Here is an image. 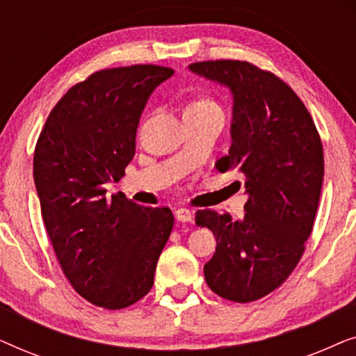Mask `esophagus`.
Instances as JSON below:
<instances>
[{
    "mask_svg": "<svg viewBox=\"0 0 356 356\" xmlns=\"http://www.w3.org/2000/svg\"><path fill=\"white\" fill-rule=\"evenodd\" d=\"M175 217H177L178 222H191L193 213L186 207H179V209H177V211H175Z\"/></svg>",
    "mask_w": 356,
    "mask_h": 356,
    "instance_id": "esophagus-1",
    "label": "esophagus"
}]
</instances>
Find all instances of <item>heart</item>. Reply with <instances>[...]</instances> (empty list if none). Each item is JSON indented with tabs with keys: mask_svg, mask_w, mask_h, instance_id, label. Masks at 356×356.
<instances>
[{
	"mask_svg": "<svg viewBox=\"0 0 356 356\" xmlns=\"http://www.w3.org/2000/svg\"><path fill=\"white\" fill-rule=\"evenodd\" d=\"M191 105H216V102L209 100V99H199L196 102H193Z\"/></svg>",
	"mask_w": 356,
	"mask_h": 356,
	"instance_id": "1",
	"label": "heart"
}]
</instances>
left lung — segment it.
Here are the masks:
<instances>
[{
	"label": "left lung",
	"instance_id": "1",
	"mask_svg": "<svg viewBox=\"0 0 356 356\" xmlns=\"http://www.w3.org/2000/svg\"><path fill=\"white\" fill-rule=\"evenodd\" d=\"M189 70L230 87L232 145L218 172L245 177V217L196 212L217 238L204 277L222 298L250 303L284 284L313 232L324 178L321 136L300 97L274 72L238 60H207Z\"/></svg>",
	"mask_w": 356,
	"mask_h": 356
}]
</instances>
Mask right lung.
<instances>
[{"mask_svg":"<svg viewBox=\"0 0 356 356\" xmlns=\"http://www.w3.org/2000/svg\"><path fill=\"white\" fill-rule=\"evenodd\" d=\"M172 74L157 65L92 72L58 100L37 139L33 181L53 251L72 289L100 308H128L149 293L172 233L168 207L105 189L124 175L145 102Z\"/></svg>","mask_w":356,"mask_h":356,"instance_id":"1","label":"right lung"}]
</instances>
